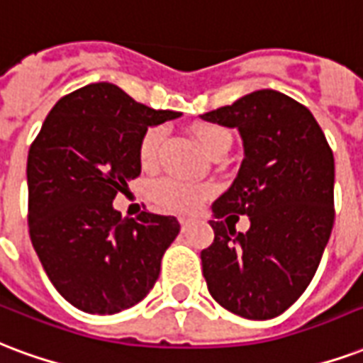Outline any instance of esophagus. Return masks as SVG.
<instances>
[{"instance_id":"obj_1","label":"esophagus","mask_w":363,"mask_h":363,"mask_svg":"<svg viewBox=\"0 0 363 363\" xmlns=\"http://www.w3.org/2000/svg\"><path fill=\"white\" fill-rule=\"evenodd\" d=\"M181 227L182 230H186L190 227V219H181Z\"/></svg>"}]
</instances>
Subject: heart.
<instances>
[{"label": "heart", "mask_w": 363, "mask_h": 363, "mask_svg": "<svg viewBox=\"0 0 363 363\" xmlns=\"http://www.w3.org/2000/svg\"><path fill=\"white\" fill-rule=\"evenodd\" d=\"M190 133L194 136V140L198 142V146L202 147L209 157L225 150V147H230V144H233V136H230L229 130L223 128L221 125H216V123H194L190 127ZM163 136H165V133L161 127H150L146 133L142 134L138 157H140V163L144 167L150 169L157 163ZM211 192H213V189L208 184H192V182L173 181V179L155 182L150 190L155 206L163 211H173V213H192L200 208V203Z\"/></svg>", "instance_id": "obj_1"}]
</instances>
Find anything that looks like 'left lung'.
I'll use <instances>...</instances> for the list:
<instances>
[{"label":"left lung","mask_w":363,"mask_h":363,"mask_svg":"<svg viewBox=\"0 0 363 363\" xmlns=\"http://www.w3.org/2000/svg\"><path fill=\"white\" fill-rule=\"evenodd\" d=\"M200 117L236 128L244 146L236 179L211 206L216 238L202 250L208 291L240 318H277L308 289L331 236V147L310 109L277 90ZM238 215L249 216L246 233L228 223Z\"/></svg>","instance_id":"obj_1"}]
</instances>
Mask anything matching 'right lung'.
Segmentation results:
<instances>
[{"instance_id": "add662e5", "label": "right lung", "mask_w": 363, "mask_h": 363, "mask_svg": "<svg viewBox=\"0 0 363 363\" xmlns=\"http://www.w3.org/2000/svg\"><path fill=\"white\" fill-rule=\"evenodd\" d=\"M177 117L94 82L59 99L32 142V246L59 294L86 313L133 308L160 277L161 257L181 230L177 217H121L113 200L140 174L142 134Z\"/></svg>"}]
</instances>
